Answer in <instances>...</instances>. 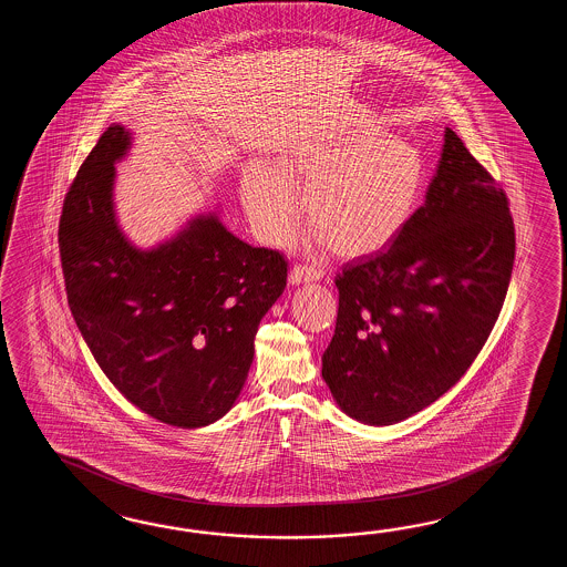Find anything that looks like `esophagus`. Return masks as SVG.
Returning <instances> with one entry per match:
<instances>
[{"instance_id": "obj_1", "label": "esophagus", "mask_w": 567, "mask_h": 567, "mask_svg": "<svg viewBox=\"0 0 567 567\" xmlns=\"http://www.w3.org/2000/svg\"><path fill=\"white\" fill-rule=\"evenodd\" d=\"M322 271L316 267L293 266L289 271V284L291 286H300V284H312V281H320L322 279Z\"/></svg>"}]
</instances>
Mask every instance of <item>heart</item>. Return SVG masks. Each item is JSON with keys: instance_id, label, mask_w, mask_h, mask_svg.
<instances>
[{"instance_id": "obj_1", "label": "heart", "mask_w": 567, "mask_h": 567, "mask_svg": "<svg viewBox=\"0 0 567 567\" xmlns=\"http://www.w3.org/2000/svg\"><path fill=\"white\" fill-rule=\"evenodd\" d=\"M422 152L383 130H359L291 145L276 166L245 169L241 198L261 241L276 243L303 213V241L344 257L381 254L410 225L422 200Z\"/></svg>"}]
</instances>
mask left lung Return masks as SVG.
Here are the masks:
<instances>
[{
    "label": "left lung",
    "mask_w": 567,
    "mask_h": 567,
    "mask_svg": "<svg viewBox=\"0 0 567 567\" xmlns=\"http://www.w3.org/2000/svg\"><path fill=\"white\" fill-rule=\"evenodd\" d=\"M513 259L505 193L446 127L425 205L386 251L334 279L322 377L340 411L393 425L456 385L498 318Z\"/></svg>",
    "instance_id": "1"
}]
</instances>
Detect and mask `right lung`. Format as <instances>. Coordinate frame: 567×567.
I'll return each instance as SVG.
<instances>
[{"mask_svg": "<svg viewBox=\"0 0 567 567\" xmlns=\"http://www.w3.org/2000/svg\"><path fill=\"white\" fill-rule=\"evenodd\" d=\"M132 147L133 133L111 123L66 194L59 230L66 296L123 398L157 422L205 427L241 395L288 261L235 237L218 203L156 245H135L115 208V166Z\"/></svg>", "mask_w": 567, "mask_h": 567, "instance_id": "right-lung-1", "label": "right lung"}]
</instances>
